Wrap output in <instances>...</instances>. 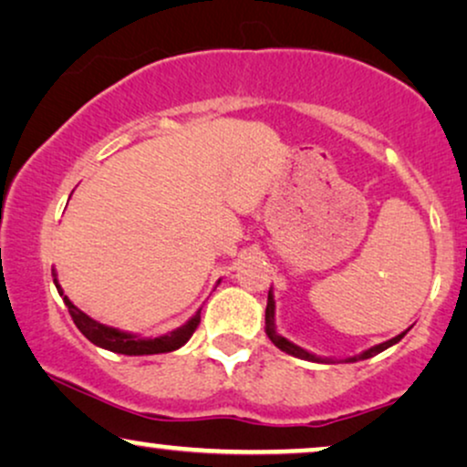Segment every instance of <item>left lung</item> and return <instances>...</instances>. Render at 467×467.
<instances>
[{
  "mask_svg": "<svg viewBox=\"0 0 467 467\" xmlns=\"http://www.w3.org/2000/svg\"><path fill=\"white\" fill-rule=\"evenodd\" d=\"M265 332H267L269 340L274 342L277 349L288 353V356L299 358V359H308V362H318V364H336V362H338V359H334V358L315 356V353H310L308 349H304V347L295 345V342L285 338V336L277 332V327H275V299H274V291H271V288H269V295H267V308H265ZM407 332H410V327H407L405 332H400L399 336H394V338L386 340V342H379V345L370 347V349H366V351H359L358 356H351V358L340 359V362H359V359L373 358V356H377V353L386 351L388 347L397 345V342H399L400 338H403V336H405Z\"/></svg>",
  "mask_w": 467,
  "mask_h": 467,
  "instance_id": "left-lung-1",
  "label": "left lung"
}]
</instances>
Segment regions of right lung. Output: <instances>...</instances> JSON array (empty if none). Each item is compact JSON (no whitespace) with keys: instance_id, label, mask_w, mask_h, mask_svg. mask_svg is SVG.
Listing matches in <instances>:
<instances>
[{"instance_id":"obj_1","label":"right lung","mask_w":467,"mask_h":467,"mask_svg":"<svg viewBox=\"0 0 467 467\" xmlns=\"http://www.w3.org/2000/svg\"><path fill=\"white\" fill-rule=\"evenodd\" d=\"M51 274H53V285H56L57 293H60L64 304H67L77 329H79V332L84 334L92 345L101 347V349L122 353V356H155V353H170V351L181 349V347L192 338V334L196 332L200 323V310L202 308H198L196 315H193L187 323H182L181 327H176L168 334L155 336V338H150V336L133 334V332H122V329L118 327H109V326H103V323L94 321V318L88 317L84 310L77 308V306L67 297V293L62 291L60 282H57L56 269H53ZM217 285H220V282H217Z\"/></svg>"}]
</instances>
